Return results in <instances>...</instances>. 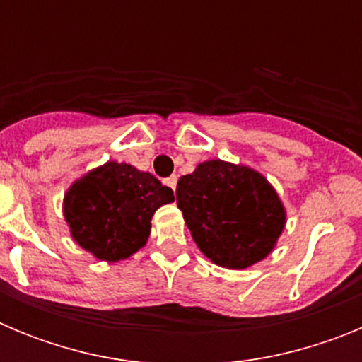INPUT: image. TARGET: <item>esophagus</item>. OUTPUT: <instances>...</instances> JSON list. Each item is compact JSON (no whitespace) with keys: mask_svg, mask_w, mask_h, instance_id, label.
<instances>
[{"mask_svg":"<svg viewBox=\"0 0 362 362\" xmlns=\"http://www.w3.org/2000/svg\"><path fill=\"white\" fill-rule=\"evenodd\" d=\"M166 185L175 192V187H177V175H170V177L166 179Z\"/></svg>","mask_w":362,"mask_h":362,"instance_id":"1","label":"esophagus"}]
</instances>
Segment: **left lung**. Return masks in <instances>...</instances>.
Instances as JSON below:
<instances>
[{
    "instance_id": "1",
    "label": "left lung",
    "mask_w": 362,
    "mask_h": 362,
    "mask_svg": "<svg viewBox=\"0 0 362 362\" xmlns=\"http://www.w3.org/2000/svg\"><path fill=\"white\" fill-rule=\"evenodd\" d=\"M177 206L197 248L223 268L267 257L284 228V209L267 179L221 159L201 163L177 181Z\"/></svg>"
}]
</instances>
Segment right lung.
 Returning <instances> with one entry per match:
<instances>
[{
	"instance_id": "add662e5",
	"label": "right lung",
	"mask_w": 362,
	"mask_h": 362,
	"mask_svg": "<svg viewBox=\"0 0 362 362\" xmlns=\"http://www.w3.org/2000/svg\"><path fill=\"white\" fill-rule=\"evenodd\" d=\"M172 201V188L152 174L108 161L70 187L65 219L81 248L116 263L145 245L153 212Z\"/></svg>"
}]
</instances>
